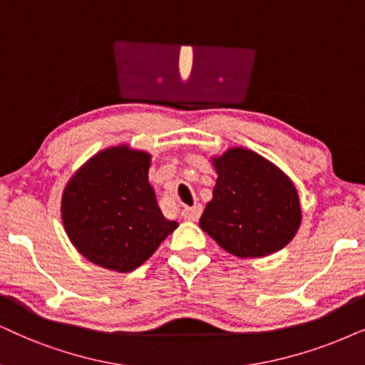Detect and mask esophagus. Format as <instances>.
I'll return each mask as SVG.
<instances>
[{
	"instance_id": "1",
	"label": "esophagus",
	"mask_w": 365,
	"mask_h": 365,
	"mask_svg": "<svg viewBox=\"0 0 365 365\" xmlns=\"http://www.w3.org/2000/svg\"><path fill=\"white\" fill-rule=\"evenodd\" d=\"M202 215V205L200 204H195L192 207H185V209L182 210V217L185 220H198V217Z\"/></svg>"
}]
</instances>
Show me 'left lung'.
I'll list each match as a JSON object with an SVG mask.
<instances>
[{"label":"left lung","mask_w":365,"mask_h":365,"mask_svg":"<svg viewBox=\"0 0 365 365\" xmlns=\"http://www.w3.org/2000/svg\"><path fill=\"white\" fill-rule=\"evenodd\" d=\"M217 182L200 229L237 257H262L283 249L298 232L297 187L276 165L246 148L212 158Z\"/></svg>","instance_id":"left-lung-1"}]
</instances>
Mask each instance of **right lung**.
<instances>
[{
    "instance_id": "add662e5",
    "label": "right lung",
    "mask_w": 365,
    "mask_h": 365,
    "mask_svg": "<svg viewBox=\"0 0 365 365\" xmlns=\"http://www.w3.org/2000/svg\"><path fill=\"white\" fill-rule=\"evenodd\" d=\"M151 155L126 145L99 151L62 193V220L86 259L129 273L140 267L177 222L161 214L148 182Z\"/></svg>"
}]
</instances>
